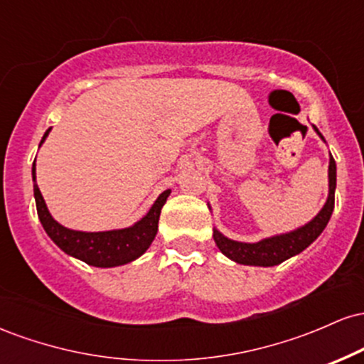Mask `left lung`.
Instances as JSON below:
<instances>
[{
	"instance_id": "1",
	"label": "left lung",
	"mask_w": 364,
	"mask_h": 364,
	"mask_svg": "<svg viewBox=\"0 0 364 364\" xmlns=\"http://www.w3.org/2000/svg\"><path fill=\"white\" fill-rule=\"evenodd\" d=\"M313 129L316 135L325 141L323 135L318 132V128L313 124ZM336 185H337V168L336 161L330 156L328 161V196L325 205L316 214L310 223H306L301 228L294 231L284 232V235H275L270 237H263L257 243H243V241H235L225 237L223 232L214 228V241L217 248L223 252L232 262L241 263V265H255V267H274L282 263L287 258L301 253L306 250L313 241L321 235L327 228L330 215L333 212V202H336Z\"/></svg>"
}]
</instances>
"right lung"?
<instances>
[{
	"label": "right lung",
	"mask_w": 364,
	"mask_h": 364,
	"mask_svg": "<svg viewBox=\"0 0 364 364\" xmlns=\"http://www.w3.org/2000/svg\"><path fill=\"white\" fill-rule=\"evenodd\" d=\"M49 132H51V128L44 133L39 147L48 139ZM32 179H34L37 214H39L44 231L54 241V245L61 248L66 255H70V257L78 258V260L85 262L87 265L101 267V269L124 265V263L136 260V258L147 252L149 246L152 245L154 237L157 235L159 217H161L162 207H164L166 200H168L171 193V190L162 191L157 196L156 202H154V205L149 208L147 214L141 217L140 220H136L133 225H129V228L112 229V231L85 232L65 228V225L54 220L53 215L49 214L48 205H46L39 186L36 183V161L34 166H32Z\"/></svg>",
	"instance_id": "add662e5"
}]
</instances>
